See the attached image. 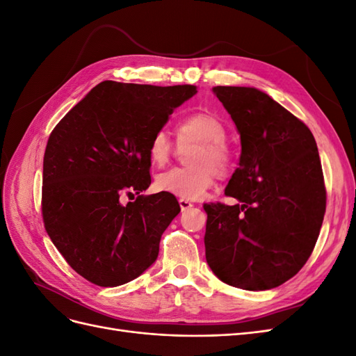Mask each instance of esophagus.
Masks as SVG:
<instances>
[{"mask_svg":"<svg viewBox=\"0 0 356 356\" xmlns=\"http://www.w3.org/2000/svg\"><path fill=\"white\" fill-rule=\"evenodd\" d=\"M179 207H181L182 211H186V209H188V208L193 207V203L188 202V200H186V199H179Z\"/></svg>","mask_w":356,"mask_h":356,"instance_id":"obj_1","label":"esophagus"}]
</instances>
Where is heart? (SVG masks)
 I'll use <instances>...</instances> for the list:
<instances>
[{"mask_svg":"<svg viewBox=\"0 0 356 356\" xmlns=\"http://www.w3.org/2000/svg\"><path fill=\"white\" fill-rule=\"evenodd\" d=\"M227 127L220 117L208 111H197L182 117L175 126V141L179 148L193 145L187 153L186 168H174L156 178V188L161 193L186 200L200 199L215 182V175L225 178L234 168V152L225 141ZM174 152L169 136L157 131L147 147L153 166H165Z\"/></svg>","mask_w":356,"mask_h":356,"instance_id":"1","label":"heart"}]
</instances>
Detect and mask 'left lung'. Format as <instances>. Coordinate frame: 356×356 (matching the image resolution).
<instances>
[{
  "label": "left lung",
  "instance_id": "obj_1",
  "mask_svg": "<svg viewBox=\"0 0 356 356\" xmlns=\"http://www.w3.org/2000/svg\"><path fill=\"white\" fill-rule=\"evenodd\" d=\"M217 98L241 134L239 168L225 196L204 203V254L222 282L250 291L276 288L306 264L318 241L327 190L310 129L254 88L217 86Z\"/></svg>",
  "mask_w": 356,
  "mask_h": 356
}]
</instances>
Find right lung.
Listing matches in <instances>:
<instances>
[{
	"instance_id": "add662e5",
	"label": "right lung",
	"mask_w": 356,
	"mask_h": 356,
	"mask_svg": "<svg viewBox=\"0 0 356 356\" xmlns=\"http://www.w3.org/2000/svg\"><path fill=\"white\" fill-rule=\"evenodd\" d=\"M196 86L102 81L53 129L42 161V221L65 261L99 286L138 277L181 208L152 184L149 139ZM138 194L137 199L133 197ZM127 197L132 202L123 204Z\"/></svg>"
}]
</instances>
